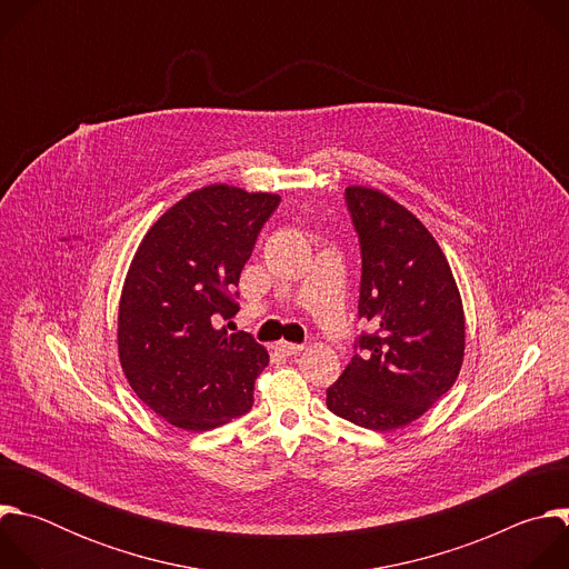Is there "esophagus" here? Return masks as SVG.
I'll list each match as a JSON object with an SVG mask.
<instances>
[{
	"mask_svg": "<svg viewBox=\"0 0 569 569\" xmlns=\"http://www.w3.org/2000/svg\"><path fill=\"white\" fill-rule=\"evenodd\" d=\"M274 349H277L281 356H297V353L303 351L301 345H292V342H277Z\"/></svg>",
	"mask_w": 569,
	"mask_h": 569,
	"instance_id": "esophagus-1",
	"label": "esophagus"
}]
</instances>
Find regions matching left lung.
<instances>
[{
    "label": "left lung",
    "instance_id": "obj_1",
    "mask_svg": "<svg viewBox=\"0 0 569 569\" xmlns=\"http://www.w3.org/2000/svg\"><path fill=\"white\" fill-rule=\"evenodd\" d=\"M362 257L358 317L371 333L327 389L329 410L389 432L423 417L463 362V306L452 270L426 224L389 196L345 191Z\"/></svg>",
    "mask_w": 569,
    "mask_h": 569
}]
</instances>
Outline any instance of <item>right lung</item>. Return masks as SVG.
<instances>
[{
	"label": "right lung",
	"instance_id": "obj_1",
	"mask_svg": "<svg viewBox=\"0 0 569 569\" xmlns=\"http://www.w3.org/2000/svg\"><path fill=\"white\" fill-rule=\"evenodd\" d=\"M274 193L198 189L143 236L119 301V360L132 391L171 426L204 432L252 410L268 351L227 333L242 266L279 207Z\"/></svg>",
	"mask_w": 569,
	"mask_h": 569
}]
</instances>
